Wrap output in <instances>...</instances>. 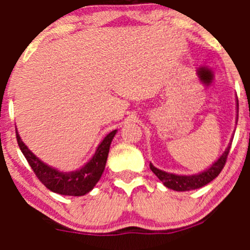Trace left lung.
I'll return each mask as SVG.
<instances>
[{
    "instance_id": "left-lung-1",
    "label": "left lung",
    "mask_w": 250,
    "mask_h": 250,
    "mask_svg": "<svg viewBox=\"0 0 250 250\" xmlns=\"http://www.w3.org/2000/svg\"><path fill=\"white\" fill-rule=\"evenodd\" d=\"M230 152V146L226 148L225 152L221 155V157L211 166L209 169L204 170L203 173L196 174V175H175V174L166 173L163 170L157 169L153 167L150 163V169L152 170L153 174L167 186L168 188H172L175 191H190L195 190V188H200L202 186L207 185L210 183L211 180L216 178L223 170L224 166H225L226 160H228V155Z\"/></svg>"
}]
</instances>
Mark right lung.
<instances>
[{
    "label": "right lung",
    "instance_id": "obj_1",
    "mask_svg": "<svg viewBox=\"0 0 250 250\" xmlns=\"http://www.w3.org/2000/svg\"><path fill=\"white\" fill-rule=\"evenodd\" d=\"M16 133L18 145H19L22 155L29 162L35 175L39 178V180L46 186L48 190L64 196H83L94 188L95 184L99 181L100 176L104 172L107 155H109L110 144L115 137L116 130H112L104 138V140L98 146L95 155L84 167L76 170V172L70 173L59 172V170L41 162L22 143L17 130Z\"/></svg>",
    "mask_w": 250,
    "mask_h": 250
}]
</instances>
